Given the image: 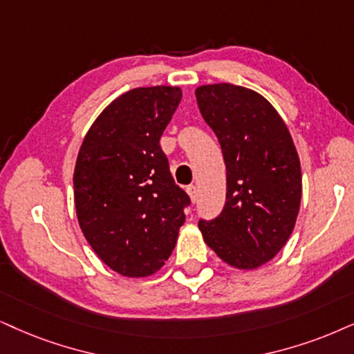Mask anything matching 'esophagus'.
Here are the masks:
<instances>
[{
    "label": "esophagus",
    "instance_id": "1",
    "mask_svg": "<svg viewBox=\"0 0 354 354\" xmlns=\"http://www.w3.org/2000/svg\"><path fill=\"white\" fill-rule=\"evenodd\" d=\"M186 192H187V194H189V198H191L192 203H196V201H198V187H196L194 185L187 186L186 187Z\"/></svg>",
    "mask_w": 354,
    "mask_h": 354
}]
</instances>
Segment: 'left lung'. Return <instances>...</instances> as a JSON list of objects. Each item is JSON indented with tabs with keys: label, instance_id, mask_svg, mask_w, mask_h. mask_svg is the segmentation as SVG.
Segmentation results:
<instances>
[{
	"label": "left lung",
	"instance_id": "1",
	"mask_svg": "<svg viewBox=\"0 0 354 354\" xmlns=\"http://www.w3.org/2000/svg\"><path fill=\"white\" fill-rule=\"evenodd\" d=\"M201 114L227 169L222 212L199 221L204 241L239 270L265 265L292 234L302 196L301 162L288 125L257 91L230 83L196 89Z\"/></svg>",
	"mask_w": 354,
	"mask_h": 354
}]
</instances>
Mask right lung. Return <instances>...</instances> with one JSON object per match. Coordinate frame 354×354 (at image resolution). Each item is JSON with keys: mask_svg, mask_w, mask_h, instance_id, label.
<instances>
[{"mask_svg": "<svg viewBox=\"0 0 354 354\" xmlns=\"http://www.w3.org/2000/svg\"><path fill=\"white\" fill-rule=\"evenodd\" d=\"M176 86L136 88L89 127L73 174L84 239L111 270L156 272L171 254L189 196L174 185L160 137L181 101Z\"/></svg>", "mask_w": 354, "mask_h": 354, "instance_id": "obj_1", "label": "right lung"}]
</instances>
